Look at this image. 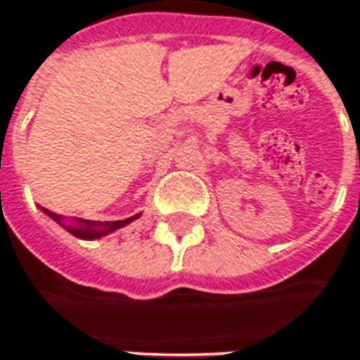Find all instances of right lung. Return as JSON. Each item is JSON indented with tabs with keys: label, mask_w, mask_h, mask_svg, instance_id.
Returning <instances> with one entry per match:
<instances>
[{
	"label": "right lung",
	"mask_w": 360,
	"mask_h": 360,
	"mask_svg": "<svg viewBox=\"0 0 360 360\" xmlns=\"http://www.w3.org/2000/svg\"><path fill=\"white\" fill-rule=\"evenodd\" d=\"M49 218H53L59 226H63L65 230L69 231V233H73L75 238H79V240H98V238H103V236H107L110 231H117L118 228H124L127 224H130L132 219H136L141 214H136V216H132V218L127 219H118V221H91V219H73V224H63L61 216H57V214H53L49 210L41 208Z\"/></svg>",
	"instance_id": "add662e5"
}]
</instances>
